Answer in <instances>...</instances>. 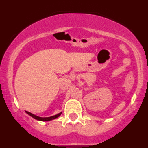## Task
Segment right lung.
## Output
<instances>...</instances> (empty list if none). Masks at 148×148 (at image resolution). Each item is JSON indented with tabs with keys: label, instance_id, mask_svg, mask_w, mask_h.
<instances>
[{
	"label": "right lung",
	"instance_id": "add662e5",
	"mask_svg": "<svg viewBox=\"0 0 148 148\" xmlns=\"http://www.w3.org/2000/svg\"><path fill=\"white\" fill-rule=\"evenodd\" d=\"M26 112H27V114L29 115L30 116H32V118L35 119H37V120H39V121H50V120H53V119H54L58 118V116L61 114V113H58V114L56 115V116H50V117H47V118H41V117H38V116H35V115L32 114V113H29V112H27V111H26Z\"/></svg>",
	"mask_w": 148,
	"mask_h": 148
}]
</instances>
